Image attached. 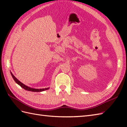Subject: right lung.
<instances>
[{
	"mask_svg": "<svg viewBox=\"0 0 127 127\" xmlns=\"http://www.w3.org/2000/svg\"><path fill=\"white\" fill-rule=\"evenodd\" d=\"M11 76L13 77V80H15V81L17 83L18 85H20L21 87H22L23 88H24L25 90H26L27 91H32V92H42V91H44L45 90H47L49 89V88H42V89H35V88H32L31 87H28V86H27L25 85H24L23 83H22L21 82H20L17 79H16V77L15 76H14V75L12 74L11 72Z\"/></svg>",
	"mask_w": 127,
	"mask_h": 127,
	"instance_id": "right-lung-1",
	"label": "right lung"
}]
</instances>
